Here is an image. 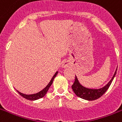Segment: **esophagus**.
Wrapping results in <instances>:
<instances>
[{"mask_svg":"<svg viewBox=\"0 0 122 122\" xmlns=\"http://www.w3.org/2000/svg\"><path fill=\"white\" fill-rule=\"evenodd\" d=\"M66 65H65V64H64V65H63V67L65 68V67H66Z\"/></svg>","mask_w":122,"mask_h":122,"instance_id":"obj_1","label":"esophagus"}]
</instances>
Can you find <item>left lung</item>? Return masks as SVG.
<instances>
[{
	"label": "left lung",
	"mask_w": 122,
	"mask_h": 122,
	"mask_svg": "<svg viewBox=\"0 0 122 122\" xmlns=\"http://www.w3.org/2000/svg\"><path fill=\"white\" fill-rule=\"evenodd\" d=\"M117 70V69L116 70L115 74H114L113 76L112 77V80L108 82V84L105 85L104 87L99 89H87V88L83 87L78 82V79L76 78V76H75V80L74 83L71 85L73 91L75 92V94L80 98L88 101L96 100L97 99L99 98L100 97L102 96V95L106 92L108 88L110 87L112 81L113 80L114 77L115 76Z\"/></svg>",
	"instance_id": "8db88e82"
}]
</instances>
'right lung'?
Listing matches in <instances>:
<instances>
[{
  "instance_id": "obj_1",
  "label": "right lung",
  "mask_w": 122,
  "mask_h": 122,
  "mask_svg": "<svg viewBox=\"0 0 122 122\" xmlns=\"http://www.w3.org/2000/svg\"><path fill=\"white\" fill-rule=\"evenodd\" d=\"M57 72H56L54 74V75L53 76V77L52 78L51 80L50 81V82L49 83V84H48L47 86L46 87V88H44L42 91H41V92H39L37 93V94H30V95H26V94H23V93H21L20 92H19V91H17V92H18L19 94H20L21 96L22 97H23L24 98L26 99H28V100H31V101H34V100H37V99H39L40 98H42V97H43L46 95V94L47 93V92L48 91V90H49V87H51V85H52V81H53L54 79V78L56 77V75H57Z\"/></svg>"
}]
</instances>
